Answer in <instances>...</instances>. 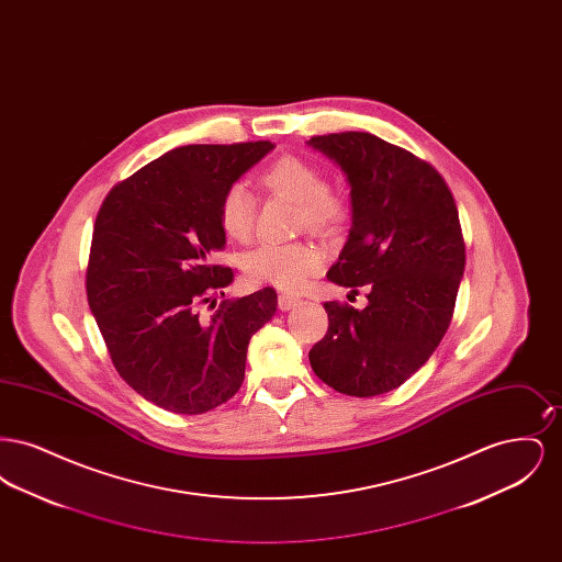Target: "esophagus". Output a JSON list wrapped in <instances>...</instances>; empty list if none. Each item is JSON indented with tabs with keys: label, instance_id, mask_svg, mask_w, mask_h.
I'll list each match as a JSON object with an SVG mask.
<instances>
[{
	"label": "esophagus",
	"instance_id": "34e87169",
	"mask_svg": "<svg viewBox=\"0 0 562 562\" xmlns=\"http://www.w3.org/2000/svg\"><path fill=\"white\" fill-rule=\"evenodd\" d=\"M301 303V299L299 296H293V294H280L278 296V307L282 310V312H289V310H293Z\"/></svg>",
	"mask_w": 562,
	"mask_h": 562
}]
</instances>
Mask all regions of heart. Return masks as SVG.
I'll return each mask as SVG.
<instances>
[{
	"label": "heart",
	"instance_id": "1",
	"mask_svg": "<svg viewBox=\"0 0 562 562\" xmlns=\"http://www.w3.org/2000/svg\"><path fill=\"white\" fill-rule=\"evenodd\" d=\"M261 186L299 204V225L314 232L339 227L348 214L341 195L326 188L321 168L296 156L271 161L259 177ZM218 221L227 238L248 241L255 229V198L241 183L227 189L221 198ZM324 266L321 248L312 241H266L244 259L250 282L268 284L280 291H299Z\"/></svg>",
	"mask_w": 562,
	"mask_h": 562
}]
</instances>
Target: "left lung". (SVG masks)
<instances>
[{
  "label": "left lung",
  "mask_w": 562,
  "mask_h": 562,
  "mask_svg": "<svg viewBox=\"0 0 562 562\" xmlns=\"http://www.w3.org/2000/svg\"><path fill=\"white\" fill-rule=\"evenodd\" d=\"M307 145L349 186L348 241L326 278L369 286L364 310L324 303L328 330L310 364L341 394L379 396L417 373L451 324L465 268L459 214L428 161L374 134H324Z\"/></svg>",
  "instance_id": "8db88e82"
}]
</instances>
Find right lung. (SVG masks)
Instances as JSON below:
<instances>
[{"instance_id":"1","label":"right lung","mask_w":562,"mask_h":562,"mask_svg":"<svg viewBox=\"0 0 562 562\" xmlns=\"http://www.w3.org/2000/svg\"><path fill=\"white\" fill-rule=\"evenodd\" d=\"M276 145H186L109 191L94 221L86 293L120 376L145 401L200 415L244 381L250 337L271 321L273 289L200 307L234 282L221 198Z\"/></svg>"}]
</instances>
